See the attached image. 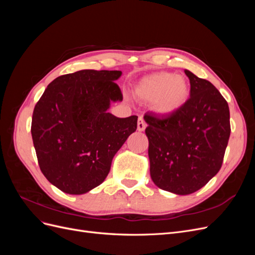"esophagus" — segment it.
<instances>
[{
    "label": "esophagus",
    "instance_id": "esophagus-1",
    "mask_svg": "<svg viewBox=\"0 0 255 255\" xmlns=\"http://www.w3.org/2000/svg\"><path fill=\"white\" fill-rule=\"evenodd\" d=\"M145 127H146V125H145V122H144L143 118H142V117H139V118H138V122H137V129L139 130V132H142V130H144Z\"/></svg>",
    "mask_w": 255,
    "mask_h": 255
}]
</instances>
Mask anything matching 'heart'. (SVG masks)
I'll return each instance as SVG.
<instances>
[{"label": "heart", "mask_w": 255, "mask_h": 255, "mask_svg": "<svg viewBox=\"0 0 255 255\" xmlns=\"http://www.w3.org/2000/svg\"><path fill=\"white\" fill-rule=\"evenodd\" d=\"M135 97L141 102L151 103L155 113L170 116L180 111L190 95L188 80L181 74L153 73L136 84Z\"/></svg>", "instance_id": "heart-1"}]
</instances>
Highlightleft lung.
I'll use <instances>...</instances> for the list:
<instances>
[{
	"label": "left lung",
	"instance_id": "1",
	"mask_svg": "<svg viewBox=\"0 0 255 255\" xmlns=\"http://www.w3.org/2000/svg\"><path fill=\"white\" fill-rule=\"evenodd\" d=\"M190 98L170 116L146 113L151 179L175 195L202 188L220 170L231 133L226 99L206 80L185 70Z\"/></svg>",
	"mask_w": 255,
	"mask_h": 255
}]
</instances>
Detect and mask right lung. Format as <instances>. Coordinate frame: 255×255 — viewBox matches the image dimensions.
<instances>
[{"label": "right lung", "mask_w": 255, "mask_h": 255, "mask_svg": "<svg viewBox=\"0 0 255 255\" xmlns=\"http://www.w3.org/2000/svg\"><path fill=\"white\" fill-rule=\"evenodd\" d=\"M122 72L81 70L48 85L32 118L33 142L40 170L61 191L83 195L99 186L112 160L137 128V116L109 113L122 101L115 83Z\"/></svg>", "instance_id": "add662e5"}]
</instances>
